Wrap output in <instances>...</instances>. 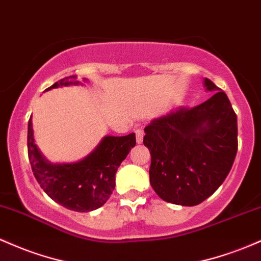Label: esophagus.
<instances>
[{
  "instance_id": "esophagus-1",
  "label": "esophagus",
  "mask_w": 261,
  "mask_h": 261,
  "mask_svg": "<svg viewBox=\"0 0 261 261\" xmlns=\"http://www.w3.org/2000/svg\"><path fill=\"white\" fill-rule=\"evenodd\" d=\"M135 134H136V142L137 144H141L142 140H144V131H142L141 128H136Z\"/></svg>"
}]
</instances>
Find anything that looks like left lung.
<instances>
[{
	"mask_svg": "<svg viewBox=\"0 0 261 261\" xmlns=\"http://www.w3.org/2000/svg\"><path fill=\"white\" fill-rule=\"evenodd\" d=\"M213 95L194 108L179 107L145 127L151 153L150 183L160 198L197 205L227 178L238 151L237 115L227 94L210 79Z\"/></svg>",
	"mask_w": 261,
	"mask_h": 261,
	"instance_id": "left-lung-1",
	"label": "left lung"
}]
</instances>
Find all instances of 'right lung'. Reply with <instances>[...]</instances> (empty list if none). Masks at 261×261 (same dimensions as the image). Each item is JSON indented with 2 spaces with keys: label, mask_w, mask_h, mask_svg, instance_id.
Listing matches in <instances>:
<instances>
[{
  "label": "right lung",
  "mask_w": 261,
  "mask_h": 261,
  "mask_svg": "<svg viewBox=\"0 0 261 261\" xmlns=\"http://www.w3.org/2000/svg\"><path fill=\"white\" fill-rule=\"evenodd\" d=\"M71 84H79L76 75L58 80L47 90ZM135 145V134L105 136L98 147L82 161L53 165L37 148L32 119L28 121V159L34 177L51 199L70 211L90 212L105 204L115 188L117 168Z\"/></svg>",
  "instance_id": "obj_1"
}]
</instances>
